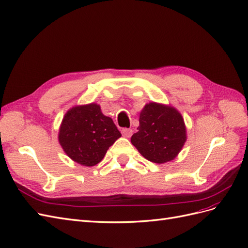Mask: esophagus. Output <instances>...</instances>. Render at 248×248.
Returning a JSON list of instances; mask_svg holds the SVG:
<instances>
[{
	"label": "esophagus",
	"instance_id": "obj_1",
	"mask_svg": "<svg viewBox=\"0 0 248 248\" xmlns=\"http://www.w3.org/2000/svg\"><path fill=\"white\" fill-rule=\"evenodd\" d=\"M122 134H123V136H124V137H125V138H130V137L132 136L133 131H132L131 129H123V130H122Z\"/></svg>",
	"mask_w": 248,
	"mask_h": 248
}]
</instances>
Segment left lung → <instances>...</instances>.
Returning <instances> with one entry per match:
<instances>
[{
	"label": "left lung",
	"instance_id": "obj_1",
	"mask_svg": "<svg viewBox=\"0 0 248 248\" xmlns=\"http://www.w3.org/2000/svg\"><path fill=\"white\" fill-rule=\"evenodd\" d=\"M137 130L132 144L145 159L158 164L172 161L187 140L184 118L170 105L146 104L140 112Z\"/></svg>",
	"mask_w": 248,
	"mask_h": 248
}]
</instances>
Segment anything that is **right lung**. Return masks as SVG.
I'll return each mask as SVG.
<instances>
[{"label":"right lung","mask_w":248,"mask_h":248,"mask_svg":"<svg viewBox=\"0 0 248 248\" xmlns=\"http://www.w3.org/2000/svg\"><path fill=\"white\" fill-rule=\"evenodd\" d=\"M122 137L112 118L105 116L95 103L75 106L62 119L58 140L63 151L76 163L94 166L109 147Z\"/></svg>","instance_id":"obj_1"}]
</instances>
